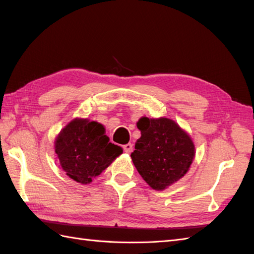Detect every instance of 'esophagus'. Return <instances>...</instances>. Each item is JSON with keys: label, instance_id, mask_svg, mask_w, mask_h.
<instances>
[{"label": "esophagus", "instance_id": "esophagus-1", "mask_svg": "<svg viewBox=\"0 0 254 254\" xmlns=\"http://www.w3.org/2000/svg\"><path fill=\"white\" fill-rule=\"evenodd\" d=\"M123 149H124V152H126V153L130 154V153L132 152V150H133V145H132L131 143L123 145Z\"/></svg>", "mask_w": 254, "mask_h": 254}]
</instances>
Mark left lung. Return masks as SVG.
<instances>
[{
  "label": "left lung",
  "instance_id": "left-lung-1",
  "mask_svg": "<svg viewBox=\"0 0 254 254\" xmlns=\"http://www.w3.org/2000/svg\"><path fill=\"white\" fill-rule=\"evenodd\" d=\"M136 126L141 137L131 154L133 164L150 188L163 191L187 174L195 147L190 135L168 118L143 117Z\"/></svg>",
  "mask_w": 254,
  "mask_h": 254
}]
</instances>
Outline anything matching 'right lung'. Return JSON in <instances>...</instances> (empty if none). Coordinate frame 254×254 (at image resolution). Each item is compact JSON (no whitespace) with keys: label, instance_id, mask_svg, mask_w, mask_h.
<instances>
[{"label":"right lung","instance_id":"right-lung-1","mask_svg":"<svg viewBox=\"0 0 254 254\" xmlns=\"http://www.w3.org/2000/svg\"><path fill=\"white\" fill-rule=\"evenodd\" d=\"M105 133L102 124L76 118L57 136L56 153L71 179L87 185L122 154V148L110 143Z\"/></svg>","mask_w":254,"mask_h":254}]
</instances>
